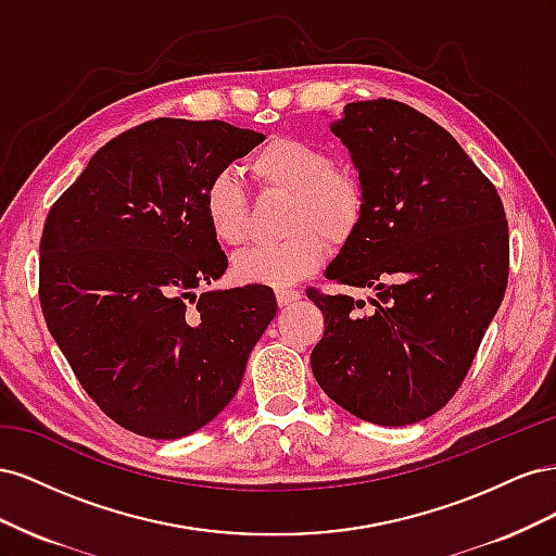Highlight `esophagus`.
Instances as JSON below:
<instances>
[{"label": "esophagus", "mask_w": 556, "mask_h": 556, "mask_svg": "<svg viewBox=\"0 0 556 556\" xmlns=\"http://www.w3.org/2000/svg\"><path fill=\"white\" fill-rule=\"evenodd\" d=\"M276 299H278V306H280V308H288V306L294 304V301L301 299V292L290 290V288H278V290H276Z\"/></svg>", "instance_id": "34e87169"}]
</instances>
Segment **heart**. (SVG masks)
Returning <instances> with one entry per match:
<instances>
[{"instance_id":"obj_1","label":"heart","mask_w":556,"mask_h":556,"mask_svg":"<svg viewBox=\"0 0 556 556\" xmlns=\"http://www.w3.org/2000/svg\"><path fill=\"white\" fill-rule=\"evenodd\" d=\"M248 169L264 192L288 194L282 229L288 237L274 245L252 248L233 260V276L243 282L285 288L313 274L327 245L341 248L362 227L368 192L362 176L336 166L329 150L306 139L274 137L252 153ZM201 211L213 237L227 248L250 239V201L231 174L208 180Z\"/></svg>"}]
</instances>
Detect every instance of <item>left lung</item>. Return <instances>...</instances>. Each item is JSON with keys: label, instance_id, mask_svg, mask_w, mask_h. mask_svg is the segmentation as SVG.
Here are the masks:
<instances>
[{"label": "left lung", "instance_id": "left-lung-1", "mask_svg": "<svg viewBox=\"0 0 556 556\" xmlns=\"http://www.w3.org/2000/svg\"><path fill=\"white\" fill-rule=\"evenodd\" d=\"M368 192L362 227L327 278L374 288L306 294L325 315L311 366L364 422L415 425L457 394L508 288V220L494 182L452 134L394 99L343 106L329 123Z\"/></svg>", "mask_w": 556, "mask_h": 556}]
</instances>
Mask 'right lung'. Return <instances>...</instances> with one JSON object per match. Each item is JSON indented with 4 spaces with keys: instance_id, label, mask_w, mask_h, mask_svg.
<instances>
[{
    "instance_id": "right-lung-1",
    "label": "right lung",
    "mask_w": 556,
    "mask_h": 556,
    "mask_svg": "<svg viewBox=\"0 0 556 556\" xmlns=\"http://www.w3.org/2000/svg\"><path fill=\"white\" fill-rule=\"evenodd\" d=\"M266 137L157 117L117 134L50 208L39 301L76 380L123 429L188 435L237 394L278 304L266 285L197 294L227 268L201 194Z\"/></svg>"
}]
</instances>
